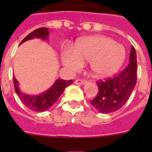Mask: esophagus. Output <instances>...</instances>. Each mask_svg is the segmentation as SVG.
Here are the masks:
<instances>
[{
    "label": "esophagus",
    "instance_id": "34e87169",
    "mask_svg": "<svg viewBox=\"0 0 152 152\" xmlns=\"http://www.w3.org/2000/svg\"><path fill=\"white\" fill-rule=\"evenodd\" d=\"M76 85H85L87 83L86 80H83V79H77L76 80V81H75Z\"/></svg>",
    "mask_w": 152,
    "mask_h": 152
}]
</instances>
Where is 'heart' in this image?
Returning a JSON list of instances; mask_svg holds the SVG:
<instances>
[{"instance_id": "obj_1", "label": "heart", "mask_w": 152, "mask_h": 152, "mask_svg": "<svg viewBox=\"0 0 152 152\" xmlns=\"http://www.w3.org/2000/svg\"><path fill=\"white\" fill-rule=\"evenodd\" d=\"M124 47L112 39L102 36L86 37L77 41L72 50L62 54L63 66L72 72L80 70L83 63H89V71L98 78L116 72L124 60Z\"/></svg>"}]
</instances>
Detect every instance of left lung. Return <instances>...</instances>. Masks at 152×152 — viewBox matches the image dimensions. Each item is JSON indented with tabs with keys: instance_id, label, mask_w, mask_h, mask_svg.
<instances>
[{
	"instance_id": "1",
	"label": "left lung",
	"mask_w": 152,
	"mask_h": 152,
	"mask_svg": "<svg viewBox=\"0 0 152 152\" xmlns=\"http://www.w3.org/2000/svg\"><path fill=\"white\" fill-rule=\"evenodd\" d=\"M137 82V54L131 47L129 64L116 76L97 82L99 92L90 101L99 112L107 114L116 112L126 103Z\"/></svg>"
}]
</instances>
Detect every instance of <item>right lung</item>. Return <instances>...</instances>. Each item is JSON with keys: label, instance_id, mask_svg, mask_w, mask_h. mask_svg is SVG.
<instances>
[{"label": "right lung", "instance_id": "add662e5", "mask_svg": "<svg viewBox=\"0 0 152 152\" xmlns=\"http://www.w3.org/2000/svg\"><path fill=\"white\" fill-rule=\"evenodd\" d=\"M49 35L50 33H49V30L47 28H38V29H36L33 31H31V33H29L23 40H22L20 45L25 42L26 40H31L33 38H40V39L45 40L49 37ZM13 81H14L15 92L17 93V94L19 97L20 100L23 102V103L28 109L37 112H45L50 108V107H52L58 99L60 95L63 94L64 89H66V87L73 83L72 80H64L58 79L53 84V86H51V88L48 89L46 92H45L40 95L31 96L25 94L24 93H23L19 89L18 80H16L15 77L13 78Z\"/></svg>", "mask_w": 152, "mask_h": 152}]
</instances>
